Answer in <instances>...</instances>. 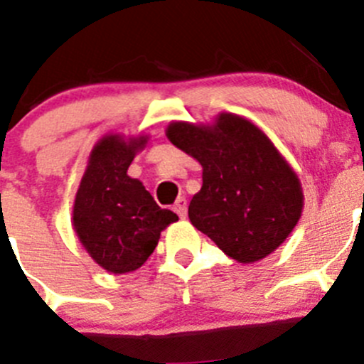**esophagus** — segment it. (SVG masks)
<instances>
[{
    "label": "esophagus",
    "mask_w": 364,
    "mask_h": 364,
    "mask_svg": "<svg viewBox=\"0 0 364 364\" xmlns=\"http://www.w3.org/2000/svg\"><path fill=\"white\" fill-rule=\"evenodd\" d=\"M186 208H188V205H186V199L178 198V201H176V205H174V212L178 213L181 219H185L186 217Z\"/></svg>",
    "instance_id": "1"
}]
</instances>
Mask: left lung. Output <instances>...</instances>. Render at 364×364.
<instances>
[{
  "label": "left lung",
  "instance_id": "obj_1",
  "mask_svg": "<svg viewBox=\"0 0 364 364\" xmlns=\"http://www.w3.org/2000/svg\"><path fill=\"white\" fill-rule=\"evenodd\" d=\"M166 138L201 163L190 223L230 259L259 262L291 235L304 210L301 183L253 122L233 113L212 124L171 122Z\"/></svg>",
  "mask_w": 364,
  "mask_h": 364
}]
</instances>
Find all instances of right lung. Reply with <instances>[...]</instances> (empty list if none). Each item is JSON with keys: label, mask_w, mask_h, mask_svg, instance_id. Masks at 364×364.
<instances>
[{"label": "right lung", "mask_w": 364, "mask_h": 364, "mask_svg": "<svg viewBox=\"0 0 364 364\" xmlns=\"http://www.w3.org/2000/svg\"><path fill=\"white\" fill-rule=\"evenodd\" d=\"M149 136L105 134L95 144L73 203V230L91 259L113 274L136 271L178 215L159 208L140 179L127 174Z\"/></svg>", "instance_id": "right-lung-1"}]
</instances>
